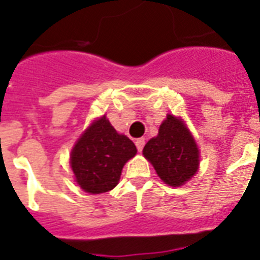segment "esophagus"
<instances>
[{"mask_svg": "<svg viewBox=\"0 0 260 260\" xmlns=\"http://www.w3.org/2000/svg\"><path fill=\"white\" fill-rule=\"evenodd\" d=\"M144 144H146V141H144L143 138H139V139H137V141H135V146H137V148L139 152H142Z\"/></svg>", "mask_w": 260, "mask_h": 260, "instance_id": "34e87169", "label": "esophagus"}]
</instances>
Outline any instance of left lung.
Listing matches in <instances>:
<instances>
[{
	"instance_id": "obj_1",
	"label": "left lung",
	"mask_w": 260,
	"mask_h": 260,
	"mask_svg": "<svg viewBox=\"0 0 260 260\" xmlns=\"http://www.w3.org/2000/svg\"><path fill=\"white\" fill-rule=\"evenodd\" d=\"M143 155L157 176L172 187L187 182L199 168L195 139L182 119L173 114H168L162 121L157 137L147 142Z\"/></svg>"
}]
</instances>
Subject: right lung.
<instances>
[{
  "label": "right lung",
  "mask_w": 260,
  "mask_h": 260,
  "mask_svg": "<svg viewBox=\"0 0 260 260\" xmlns=\"http://www.w3.org/2000/svg\"><path fill=\"white\" fill-rule=\"evenodd\" d=\"M137 153L126 135L118 134L107 117L95 119L73 147L70 165L86 192L102 194L116 187L123 165Z\"/></svg>",
  "instance_id": "right-lung-1"
}]
</instances>
